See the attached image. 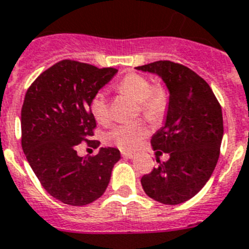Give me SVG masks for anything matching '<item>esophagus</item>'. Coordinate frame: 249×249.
Here are the masks:
<instances>
[{
    "label": "esophagus",
    "instance_id": "1",
    "mask_svg": "<svg viewBox=\"0 0 249 249\" xmlns=\"http://www.w3.org/2000/svg\"><path fill=\"white\" fill-rule=\"evenodd\" d=\"M121 156L124 157V158H126V160H130V158H133L134 157V153H131V152H121Z\"/></svg>",
    "mask_w": 249,
    "mask_h": 249
}]
</instances>
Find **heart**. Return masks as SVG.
Wrapping results in <instances>:
<instances>
[{
    "label": "heart",
    "mask_w": 249,
    "mask_h": 249,
    "mask_svg": "<svg viewBox=\"0 0 249 249\" xmlns=\"http://www.w3.org/2000/svg\"><path fill=\"white\" fill-rule=\"evenodd\" d=\"M119 93L129 96L138 102V110L150 123H158L170 105V92L164 85H152L149 78L139 73H129L115 86ZM89 110L96 120L106 124L110 119V107L106 96L97 92L89 101ZM148 128L141 121L114 125L105 134V142L120 149L133 150L147 137Z\"/></svg>",
    "instance_id": "b5f03b06"
}]
</instances>
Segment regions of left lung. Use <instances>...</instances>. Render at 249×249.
I'll list each match as a JSON object with an SVG mask.
<instances>
[{"label":"left lung","instance_id":"obj_1","mask_svg":"<svg viewBox=\"0 0 249 249\" xmlns=\"http://www.w3.org/2000/svg\"><path fill=\"white\" fill-rule=\"evenodd\" d=\"M137 70L157 73L170 89L166 124L150 139L154 150L170 160L144 175L142 187L156 201L177 205L204 187L218 163L221 106L205 79L183 64L157 60Z\"/></svg>","mask_w":249,"mask_h":249}]
</instances>
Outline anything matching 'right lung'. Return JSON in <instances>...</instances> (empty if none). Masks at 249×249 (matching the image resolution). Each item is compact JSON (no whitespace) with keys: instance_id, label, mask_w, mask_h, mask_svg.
Segmentation results:
<instances>
[{"instance_id":"add662e5","label":"right lung","mask_w":249,"mask_h":249,"mask_svg":"<svg viewBox=\"0 0 249 249\" xmlns=\"http://www.w3.org/2000/svg\"><path fill=\"white\" fill-rule=\"evenodd\" d=\"M118 73L116 68L63 59L44 71L25 93L21 107V147L45 191L67 205L82 206L105 192L116 148H101L95 156L79 157L78 144L91 141L96 120L89 101Z\"/></svg>"}]
</instances>
